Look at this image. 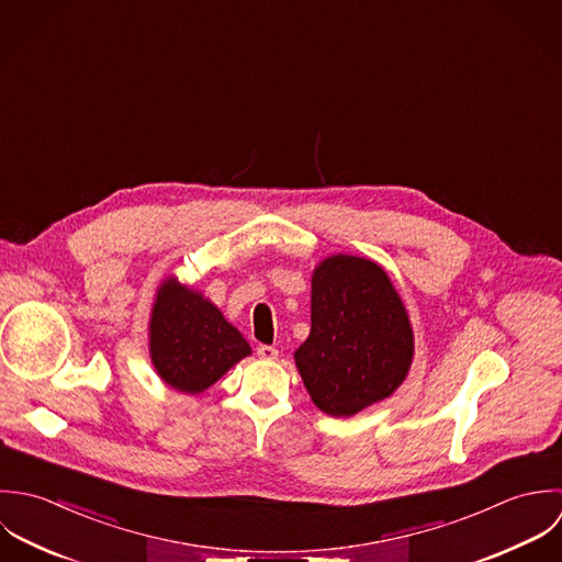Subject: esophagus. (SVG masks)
<instances>
[{"label":"esophagus","mask_w":562,"mask_h":562,"mask_svg":"<svg viewBox=\"0 0 562 562\" xmlns=\"http://www.w3.org/2000/svg\"><path fill=\"white\" fill-rule=\"evenodd\" d=\"M256 353L262 358V360H276L278 358V349L273 345H258L256 347Z\"/></svg>","instance_id":"34e87169"}]
</instances>
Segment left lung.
I'll return each instance as SVG.
<instances>
[{"label": "left lung", "mask_w": 562, "mask_h": 562, "mask_svg": "<svg viewBox=\"0 0 562 562\" xmlns=\"http://www.w3.org/2000/svg\"><path fill=\"white\" fill-rule=\"evenodd\" d=\"M311 335L295 367L319 411L351 417L406 380L415 335L389 273L373 260L335 254L311 280Z\"/></svg>", "instance_id": "8db88e82"}]
</instances>
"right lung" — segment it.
Returning a JSON list of instances; mask_svg holds the SVG:
<instances>
[{
    "label": "right lung",
    "mask_w": 562,
    "mask_h": 562,
    "mask_svg": "<svg viewBox=\"0 0 562 562\" xmlns=\"http://www.w3.org/2000/svg\"><path fill=\"white\" fill-rule=\"evenodd\" d=\"M249 353V342L204 293L176 276L160 282L149 313V358L167 386L204 393Z\"/></svg>",
    "instance_id": "obj_1"
}]
</instances>
